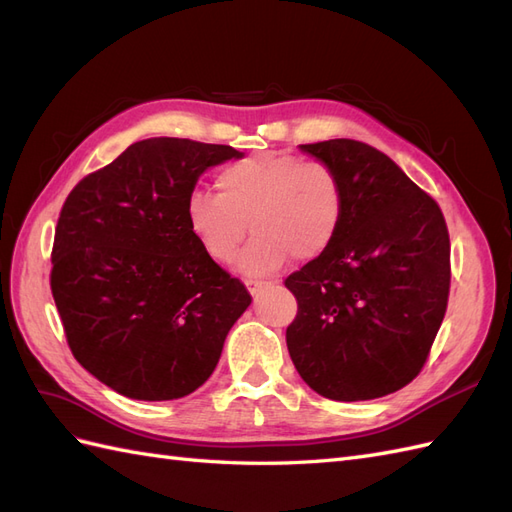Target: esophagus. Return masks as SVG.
<instances>
[{
	"instance_id": "34e87169",
	"label": "esophagus",
	"mask_w": 512,
	"mask_h": 512,
	"mask_svg": "<svg viewBox=\"0 0 512 512\" xmlns=\"http://www.w3.org/2000/svg\"><path fill=\"white\" fill-rule=\"evenodd\" d=\"M245 286H247V290H250L252 297H256V294H260L262 290L267 288V284L260 282V280H245Z\"/></svg>"
}]
</instances>
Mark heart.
<instances>
[{"label": "heart", "mask_w": 512, "mask_h": 512, "mask_svg": "<svg viewBox=\"0 0 512 512\" xmlns=\"http://www.w3.org/2000/svg\"><path fill=\"white\" fill-rule=\"evenodd\" d=\"M215 185L218 194H190L188 226L205 254L222 265L237 258L247 224L254 241L241 265L252 273L275 271L288 256L316 260L342 230L344 185L324 162L265 151L226 164Z\"/></svg>", "instance_id": "obj_1"}]
</instances>
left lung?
Masks as SVG:
<instances>
[{
	"mask_svg": "<svg viewBox=\"0 0 512 512\" xmlns=\"http://www.w3.org/2000/svg\"><path fill=\"white\" fill-rule=\"evenodd\" d=\"M301 149L342 179L346 211L329 250L284 282L299 303L286 329L290 359L322 397H384L421 374L446 314L444 215L374 147L333 138Z\"/></svg>",
	"mask_w": 512,
	"mask_h": 512,
	"instance_id": "obj_1",
	"label": "left lung"
}]
</instances>
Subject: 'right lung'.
Listing matches in <instances>:
<instances>
[{
    "instance_id": "obj_1",
    "label": "right lung",
    "mask_w": 512,
    "mask_h": 512,
    "mask_svg": "<svg viewBox=\"0 0 512 512\" xmlns=\"http://www.w3.org/2000/svg\"><path fill=\"white\" fill-rule=\"evenodd\" d=\"M228 145L147 138L74 185L61 207L51 290L68 346L119 395L179 399L205 384L247 288L205 254L188 198Z\"/></svg>"
}]
</instances>
